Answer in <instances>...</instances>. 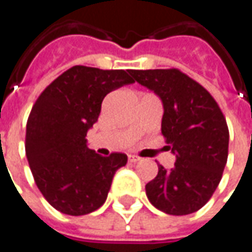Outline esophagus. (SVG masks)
Listing matches in <instances>:
<instances>
[{
	"label": "esophagus",
	"instance_id": "1",
	"mask_svg": "<svg viewBox=\"0 0 252 252\" xmlns=\"http://www.w3.org/2000/svg\"><path fill=\"white\" fill-rule=\"evenodd\" d=\"M129 161L137 163V161H140V158H139V156H134V155H129Z\"/></svg>",
	"mask_w": 252,
	"mask_h": 252
}]
</instances>
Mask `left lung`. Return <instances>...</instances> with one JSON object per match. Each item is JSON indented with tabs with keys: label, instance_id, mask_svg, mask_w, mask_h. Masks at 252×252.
Wrapping results in <instances>:
<instances>
[{
	"label": "left lung",
	"instance_id": "8db88e82",
	"mask_svg": "<svg viewBox=\"0 0 252 252\" xmlns=\"http://www.w3.org/2000/svg\"><path fill=\"white\" fill-rule=\"evenodd\" d=\"M130 75L161 100V133L176 156L173 169L158 166V176L146 184V195L166 214H191L211 198L221 180L228 156L227 122L213 96L179 69Z\"/></svg>",
	"mask_w": 252,
	"mask_h": 252
}]
</instances>
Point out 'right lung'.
Here are the masks:
<instances>
[{
	"label": "right lung",
	"instance_id": "obj_1",
	"mask_svg": "<svg viewBox=\"0 0 252 252\" xmlns=\"http://www.w3.org/2000/svg\"><path fill=\"white\" fill-rule=\"evenodd\" d=\"M130 70L73 66L51 83L27 123L25 152L46 201L68 216H85L106 201L116 170L127 156L96 155L86 133L99 118L109 92L133 83Z\"/></svg>",
	"mask_w": 252,
	"mask_h": 252
}]
</instances>
